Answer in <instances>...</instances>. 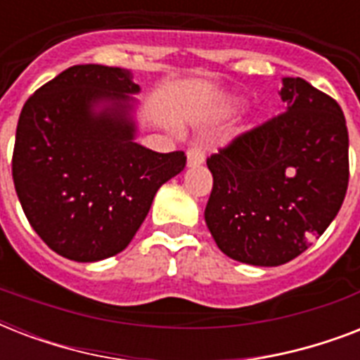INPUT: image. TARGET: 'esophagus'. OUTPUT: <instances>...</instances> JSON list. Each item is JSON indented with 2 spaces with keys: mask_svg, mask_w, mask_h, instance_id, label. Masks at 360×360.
I'll return each instance as SVG.
<instances>
[{
  "mask_svg": "<svg viewBox=\"0 0 360 360\" xmlns=\"http://www.w3.org/2000/svg\"><path fill=\"white\" fill-rule=\"evenodd\" d=\"M205 160V151H203L202 146H192L188 151H186V166L188 168H194V166H200Z\"/></svg>",
  "mask_w": 360,
  "mask_h": 360,
  "instance_id": "1",
  "label": "esophagus"
}]
</instances>
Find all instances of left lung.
Returning <instances> with one entry per match:
<instances>
[{
	"instance_id": "left-lung-1",
	"label": "left lung",
	"mask_w": 360,
	"mask_h": 360,
	"mask_svg": "<svg viewBox=\"0 0 360 360\" xmlns=\"http://www.w3.org/2000/svg\"><path fill=\"white\" fill-rule=\"evenodd\" d=\"M284 114L207 158L205 207L214 243L231 259L276 267L307 250L335 220L349 181L346 117L335 98L284 78Z\"/></svg>"
}]
</instances>
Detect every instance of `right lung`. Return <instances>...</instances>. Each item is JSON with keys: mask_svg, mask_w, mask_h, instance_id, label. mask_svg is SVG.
<instances>
[{"mask_svg": "<svg viewBox=\"0 0 360 360\" xmlns=\"http://www.w3.org/2000/svg\"><path fill=\"white\" fill-rule=\"evenodd\" d=\"M140 86L129 70L75 65L39 87L16 127L13 179L25 217L53 252L101 262L124 250L183 151L136 143Z\"/></svg>", "mask_w": 360, "mask_h": 360, "instance_id": "obj_1", "label": "right lung"}]
</instances>
